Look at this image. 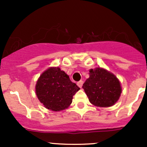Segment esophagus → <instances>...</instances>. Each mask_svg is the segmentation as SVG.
Instances as JSON below:
<instances>
[{
	"mask_svg": "<svg viewBox=\"0 0 147 147\" xmlns=\"http://www.w3.org/2000/svg\"><path fill=\"white\" fill-rule=\"evenodd\" d=\"M82 84H83V81H82V80L79 81V82H78V85L79 86V87H80V88L82 87Z\"/></svg>",
	"mask_w": 147,
	"mask_h": 147,
	"instance_id": "34e87169",
	"label": "esophagus"
}]
</instances>
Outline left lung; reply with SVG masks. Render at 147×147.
<instances>
[{"instance_id": "8db88e82", "label": "left lung", "mask_w": 147, "mask_h": 147, "mask_svg": "<svg viewBox=\"0 0 147 147\" xmlns=\"http://www.w3.org/2000/svg\"><path fill=\"white\" fill-rule=\"evenodd\" d=\"M86 94L92 105L107 107L115 105L121 92L119 80L101 67L90 70V78L83 84Z\"/></svg>"}]
</instances>
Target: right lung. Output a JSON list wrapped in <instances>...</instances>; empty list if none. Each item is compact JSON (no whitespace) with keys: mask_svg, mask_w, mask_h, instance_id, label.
<instances>
[{"mask_svg":"<svg viewBox=\"0 0 147 147\" xmlns=\"http://www.w3.org/2000/svg\"><path fill=\"white\" fill-rule=\"evenodd\" d=\"M80 90L69 76L59 67H50L38 79L35 92L38 100L47 109L63 110L70 105L72 97Z\"/></svg>","mask_w":147,"mask_h":147,"instance_id":"right-lung-1","label":"right lung"}]
</instances>
